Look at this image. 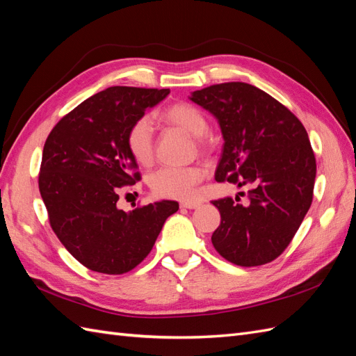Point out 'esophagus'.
Here are the masks:
<instances>
[{"instance_id": "1", "label": "esophagus", "mask_w": 356, "mask_h": 356, "mask_svg": "<svg viewBox=\"0 0 356 356\" xmlns=\"http://www.w3.org/2000/svg\"><path fill=\"white\" fill-rule=\"evenodd\" d=\"M180 208H185V209H197V208H198V203L185 202V203H180Z\"/></svg>"}]
</instances>
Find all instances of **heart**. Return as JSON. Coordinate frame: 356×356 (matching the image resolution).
Here are the masks:
<instances>
[{"mask_svg":"<svg viewBox=\"0 0 356 356\" xmlns=\"http://www.w3.org/2000/svg\"><path fill=\"white\" fill-rule=\"evenodd\" d=\"M158 118L167 126L184 130L189 136L195 138L198 148H206L208 143L203 135L208 131V120L204 113L189 103H176L165 107ZM127 148L139 165L148 167L154 158V139L153 126L148 118H139L131 124L127 136ZM204 171L198 165L188 167H163L154 171L150 177L152 191L165 198L175 200H193L195 195V186L200 184Z\"/></svg>","mask_w":356,"mask_h":356,"instance_id":"1","label":"heart"}]
</instances>
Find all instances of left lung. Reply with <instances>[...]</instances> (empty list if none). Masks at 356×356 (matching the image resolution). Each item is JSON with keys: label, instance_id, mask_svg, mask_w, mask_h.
<instances>
[{"label": "left lung", "instance_id": "8db88e82", "mask_svg": "<svg viewBox=\"0 0 356 356\" xmlns=\"http://www.w3.org/2000/svg\"><path fill=\"white\" fill-rule=\"evenodd\" d=\"M189 100L216 117L225 139L216 180L252 188L245 204L212 202L221 216L213 247L243 267L276 259L312 203L317 167L307 130L285 106L243 81L194 90Z\"/></svg>", "mask_w": 356, "mask_h": 356}]
</instances>
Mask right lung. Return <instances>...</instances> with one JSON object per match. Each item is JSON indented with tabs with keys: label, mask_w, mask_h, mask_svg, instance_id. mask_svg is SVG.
I'll return each mask as SVG.
<instances>
[{
	"label": "right lung",
	"mask_w": 356,
	"mask_h": 356,
	"mask_svg": "<svg viewBox=\"0 0 356 356\" xmlns=\"http://www.w3.org/2000/svg\"><path fill=\"white\" fill-rule=\"evenodd\" d=\"M170 89L112 86L80 103L48 135L39 191L49 225L74 258L92 271L122 275L152 252L179 203L154 202L124 212L118 188L140 179L126 136Z\"/></svg>",
	"instance_id": "add662e5"
}]
</instances>
